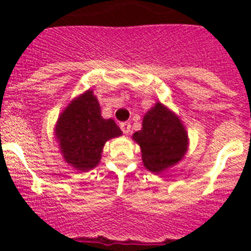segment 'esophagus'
<instances>
[{
  "label": "esophagus",
  "instance_id": "esophagus-1",
  "mask_svg": "<svg viewBox=\"0 0 251 251\" xmlns=\"http://www.w3.org/2000/svg\"><path fill=\"white\" fill-rule=\"evenodd\" d=\"M121 129L124 134H128L130 132V123L129 122H123L121 123Z\"/></svg>",
  "mask_w": 251,
  "mask_h": 251
}]
</instances>
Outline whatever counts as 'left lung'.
Masks as SVG:
<instances>
[{"mask_svg": "<svg viewBox=\"0 0 251 251\" xmlns=\"http://www.w3.org/2000/svg\"><path fill=\"white\" fill-rule=\"evenodd\" d=\"M133 139L141 147L145 167L154 174L177 165L188 147L187 130L182 122L159 101L146 113L142 129L133 134Z\"/></svg>", "mask_w": 251, "mask_h": 251, "instance_id": "obj_1", "label": "left lung"}]
</instances>
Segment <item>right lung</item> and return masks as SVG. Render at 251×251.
Segmentation results:
<instances>
[{"label": "right lung", "mask_w": 251, "mask_h": 251, "mask_svg": "<svg viewBox=\"0 0 251 251\" xmlns=\"http://www.w3.org/2000/svg\"><path fill=\"white\" fill-rule=\"evenodd\" d=\"M55 136L66 163L86 172L100 162L105 142L122 136V130L113 119L101 117L98 99L86 90L60 114Z\"/></svg>", "instance_id": "right-lung-1"}]
</instances>
